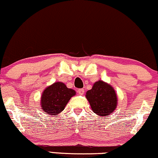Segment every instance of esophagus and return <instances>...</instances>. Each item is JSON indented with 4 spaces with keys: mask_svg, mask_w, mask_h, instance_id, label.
<instances>
[{
    "mask_svg": "<svg viewBox=\"0 0 158 158\" xmlns=\"http://www.w3.org/2000/svg\"><path fill=\"white\" fill-rule=\"evenodd\" d=\"M77 92H78V94H81V95H83V94H84V89H80Z\"/></svg>",
    "mask_w": 158,
    "mask_h": 158,
    "instance_id": "obj_1",
    "label": "esophagus"
}]
</instances>
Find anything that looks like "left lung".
<instances>
[{"label":"left lung","instance_id":"obj_1","mask_svg":"<svg viewBox=\"0 0 158 158\" xmlns=\"http://www.w3.org/2000/svg\"><path fill=\"white\" fill-rule=\"evenodd\" d=\"M86 98L94 113L101 117L109 115L118 106L115 90L103 81L94 83L92 88L86 92Z\"/></svg>","mask_w":158,"mask_h":158}]
</instances>
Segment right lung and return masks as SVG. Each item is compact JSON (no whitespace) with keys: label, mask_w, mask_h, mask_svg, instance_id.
Wrapping results in <instances>:
<instances>
[{"label":"right lung","mask_w":158,"mask_h":158,"mask_svg":"<svg viewBox=\"0 0 158 158\" xmlns=\"http://www.w3.org/2000/svg\"><path fill=\"white\" fill-rule=\"evenodd\" d=\"M76 92L66 87L63 82H55L47 86L43 92L40 98L42 110L50 115H57L65 109Z\"/></svg>","instance_id":"right-lung-1"}]
</instances>
